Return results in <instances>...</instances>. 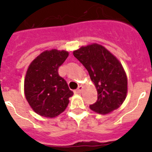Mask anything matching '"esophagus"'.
Segmentation results:
<instances>
[{
    "mask_svg": "<svg viewBox=\"0 0 152 152\" xmlns=\"http://www.w3.org/2000/svg\"><path fill=\"white\" fill-rule=\"evenodd\" d=\"M82 91H83L82 86H79L78 88H77V89L76 90V93H77V94H80V93L82 92Z\"/></svg>",
    "mask_w": 152,
    "mask_h": 152,
    "instance_id": "1",
    "label": "esophagus"
}]
</instances>
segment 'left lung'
Listing matches in <instances>:
<instances>
[{
    "label": "left lung",
    "mask_w": 152,
    "mask_h": 152,
    "mask_svg": "<svg viewBox=\"0 0 152 152\" xmlns=\"http://www.w3.org/2000/svg\"><path fill=\"white\" fill-rule=\"evenodd\" d=\"M73 55L88 70L97 91V100L90 109L100 114L117 110L128 91L127 76L117 58L97 43L81 46Z\"/></svg>",
    "instance_id": "1"
}]
</instances>
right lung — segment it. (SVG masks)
Masks as SVG:
<instances>
[{
  "label": "right lung",
  "instance_id": "1",
  "mask_svg": "<svg viewBox=\"0 0 152 152\" xmlns=\"http://www.w3.org/2000/svg\"><path fill=\"white\" fill-rule=\"evenodd\" d=\"M68 56L65 50H45L28 67L24 94L31 108L42 116L53 118L64 112L74 94L58 70Z\"/></svg>",
  "mask_w": 152,
  "mask_h": 152
}]
</instances>
